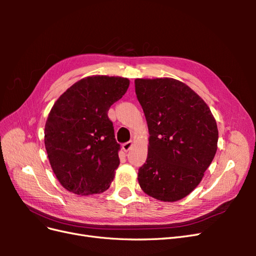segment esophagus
Returning a JSON list of instances; mask_svg holds the SVG:
<instances>
[{"label":"esophagus","instance_id":"34e87169","mask_svg":"<svg viewBox=\"0 0 256 256\" xmlns=\"http://www.w3.org/2000/svg\"><path fill=\"white\" fill-rule=\"evenodd\" d=\"M132 145H134V142L132 141H129V142H126V143H124L122 145V150L124 152H128L131 147H132Z\"/></svg>","mask_w":256,"mask_h":256}]
</instances>
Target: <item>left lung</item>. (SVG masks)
Listing matches in <instances>:
<instances>
[{
  "mask_svg": "<svg viewBox=\"0 0 256 256\" xmlns=\"http://www.w3.org/2000/svg\"><path fill=\"white\" fill-rule=\"evenodd\" d=\"M136 94L150 132L138 180L150 196L176 202L194 190L218 148L210 109L188 85L172 79H136Z\"/></svg>",
  "mask_w": 256,
  "mask_h": 256,
  "instance_id": "left-lung-1",
  "label": "left lung"
}]
</instances>
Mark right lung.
Wrapping results in <instances>:
<instances>
[{
    "mask_svg": "<svg viewBox=\"0 0 256 256\" xmlns=\"http://www.w3.org/2000/svg\"><path fill=\"white\" fill-rule=\"evenodd\" d=\"M129 83L122 76H86L53 104L44 146L53 173L69 192L88 196L109 189L120 166V144L108 111Z\"/></svg>",
    "mask_w": 256,
    "mask_h": 256,
    "instance_id": "right-lung-1",
    "label": "right lung"
}]
</instances>
